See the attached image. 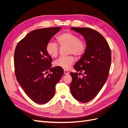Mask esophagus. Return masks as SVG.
<instances>
[{
    "label": "esophagus",
    "instance_id": "obj_1",
    "mask_svg": "<svg viewBox=\"0 0 128 128\" xmlns=\"http://www.w3.org/2000/svg\"><path fill=\"white\" fill-rule=\"evenodd\" d=\"M64 73L66 75H68L69 74V72L67 70H64Z\"/></svg>",
    "mask_w": 128,
    "mask_h": 128
}]
</instances>
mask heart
<instances>
[{
    "mask_svg": "<svg viewBox=\"0 0 128 128\" xmlns=\"http://www.w3.org/2000/svg\"><path fill=\"white\" fill-rule=\"evenodd\" d=\"M59 44L61 46H68L70 53L75 56H80L84 52L86 44L84 41L80 40L78 37L70 32H64L57 38ZM46 51L52 57H56L59 52V47L53 41H50L46 45ZM74 62V59L72 56H62L59 58L55 62V66L62 68L67 69Z\"/></svg>",
    "mask_w": 128,
    "mask_h": 128,
    "instance_id": "heart-1",
    "label": "heart"
}]
</instances>
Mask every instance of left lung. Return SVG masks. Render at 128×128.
I'll use <instances>...</instances> for the list:
<instances>
[{"label":"left lung","instance_id":"8db88e82","mask_svg":"<svg viewBox=\"0 0 128 128\" xmlns=\"http://www.w3.org/2000/svg\"><path fill=\"white\" fill-rule=\"evenodd\" d=\"M70 29L82 34L86 45L85 52L74 66L76 71L82 72L83 70L84 75L80 78L77 72H70L72 79L70 90L76 100L88 102L98 94L108 78L111 51L105 38L96 30L77 27Z\"/></svg>","mask_w":128,"mask_h":128}]
</instances>
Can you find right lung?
<instances>
[{"mask_svg": "<svg viewBox=\"0 0 128 128\" xmlns=\"http://www.w3.org/2000/svg\"><path fill=\"white\" fill-rule=\"evenodd\" d=\"M61 27L32 31L18 42L14 52L17 80L26 95L39 104L47 103L54 96L56 86L64 74L59 67L51 68L52 59L46 47ZM50 72L46 76L45 74Z\"/></svg>", "mask_w": 128, "mask_h": 128, "instance_id": "right-lung-1", "label": "right lung"}]
</instances>
